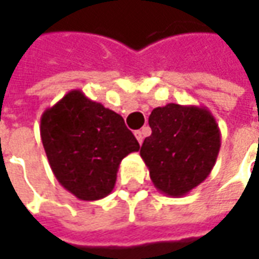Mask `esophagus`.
<instances>
[{
  "instance_id": "esophagus-1",
  "label": "esophagus",
  "mask_w": 259,
  "mask_h": 259,
  "mask_svg": "<svg viewBox=\"0 0 259 259\" xmlns=\"http://www.w3.org/2000/svg\"><path fill=\"white\" fill-rule=\"evenodd\" d=\"M135 136H136V139H137V141L141 144L143 140H144V135H143V132H141V130H136Z\"/></svg>"
}]
</instances>
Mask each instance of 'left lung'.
<instances>
[{
    "instance_id": "1",
    "label": "left lung",
    "mask_w": 259,
    "mask_h": 259,
    "mask_svg": "<svg viewBox=\"0 0 259 259\" xmlns=\"http://www.w3.org/2000/svg\"><path fill=\"white\" fill-rule=\"evenodd\" d=\"M152 133L140 155L159 193L182 197L209 176L221 148V130L205 107L170 102L152 109Z\"/></svg>"
}]
</instances>
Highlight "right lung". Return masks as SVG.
I'll return each mask as SVG.
<instances>
[{"label": "right lung", "instance_id": "obj_1", "mask_svg": "<svg viewBox=\"0 0 259 259\" xmlns=\"http://www.w3.org/2000/svg\"><path fill=\"white\" fill-rule=\"evenodd\" d=\"M40 135L59 185L83 201L111 194L122 159L140 150L119 113L80 90L42 112Z\"/></svg>", "mask_w": 259, "mask_h": 259}]
</instances>
